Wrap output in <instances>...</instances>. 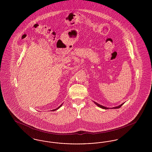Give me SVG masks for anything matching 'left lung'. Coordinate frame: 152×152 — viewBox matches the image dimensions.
I'll return each mask as SVG.
<instances>
[{
	"label": "left lung",
	"mask_w": 152,
	"mask_h": 152,
	"mask_svg": "<svg viewBox=\"0 0 152 152\" xmlns=\"http://www.w3.org/2000/svg\"><path fill=\"white\" fill-rule=\"evenodd\" d=\"M94 103L99 107H100V108H101L102 109H109L108 108H107V107H104V106H102V105H100L99 104H97V102H94ZM123 104H124V103L123 104H121L120 105H119V106H118V107H113V109H118V108H120L122 105H123Z\"/></svg>",
	"instance_id": "obj_1"
}]
</instances>
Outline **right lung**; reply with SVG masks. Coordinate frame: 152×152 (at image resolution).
Wrapping results in <instances>:
<instances>
[{"label":"right lung","mask_w":152,"mask_h":152,"mask_svg":"<svg viewBox=\"0 0 152 152\" xmlns=\"http://www.w3.org/2000/svg\"><path fill=\"white\" fill-rule=\"evenodd\" d=\"M61 105H60V106L58 107V108L55 109H53V110H52V111H53V110H56V109H58L59 108H60V107Z\"/></svg>","instance_id":"right-lung-1"}]
</instances>
